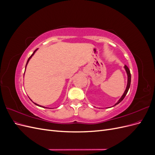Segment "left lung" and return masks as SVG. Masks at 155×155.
Listing matches in <instances>:
<instances>
[{
    "label": "left lung",
    "instance_id": "left-lung-1",
    "mask_svg": "<svg viewBox=\"0 0 155 155\" xmlns=\"http://www.w3.org/2000/svg\"><path fill=\"white\" fill-rule=\"evenodd\" d=\"M125 70H126V72H127V76H128V81H127V88H126V89H125V92H124V94H123V96H121V97L120 98V100L116 103V104L114 105H118V104H120V103L124 99V97H125V96H126V94H127V92H128V91H129V87H130V81H131V75H130V70H129V68L126 66H125Z\"/></svg>",
    "mask_w": 155,
    "mask_h": 155
}]
</instances>
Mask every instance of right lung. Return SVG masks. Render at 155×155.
<instances>
[{"instance_id":"1","label":"right lung","mask_w":155,"mask_h":155,"mask_svg":"<svg viewBox=\"0 0 155 155\" xmlns=\"http://www.w3.org/2000/svg\"><path fill=\"white\" fill-rule=\"evenodd\" d=\"M37 50V49H36V50H35V51H34V53H33V54H31V56H30V58H28V61H27V63H26V65H27L28 63V61H29V60H30V58H31L32 57V55H34V54H35V51H36V50ZM34 104H35V103H34ZM35 104V105H38V106H39V105H37V104ZM39 106H40V105H39ZM40 107H41V106H40ZM44 107V108H46V107Z\"/></svg>"}]
</instances>
